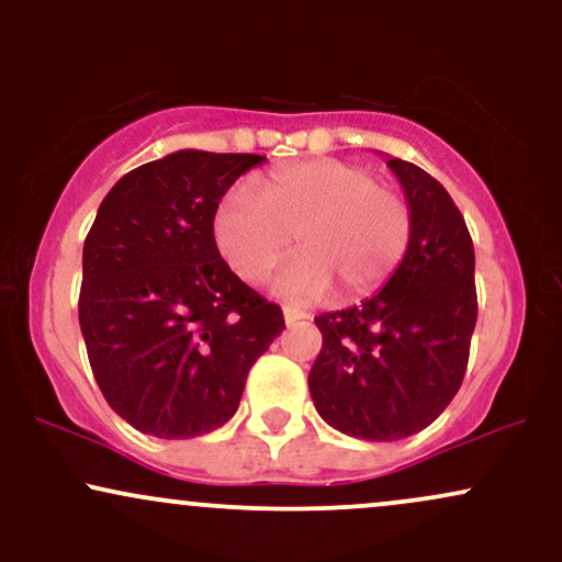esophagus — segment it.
Returning a JSON list of instances; mask_svg holds the SVG:
<instances>
[{
  "label": "esophagus",
  "instance_id": "esophagus-1",
  "mask_svg": "<svg viewBox=\"0 0 562 562\" xmlns=\"http://www.w3.org/2000/svg\"><path fill=\"white\" fill-rule=\"evenodd\" d=\"M282 317H285V325L290 327V325H295V322L308 319V314L299 312V308H293V306H285V308H282Z\"/></svg>",
  "mask_w": 562,
  "mask_h": 562
}]
</instances>
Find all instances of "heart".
I'll return each instance as SVG.
<instances>
[{"label": "heart", "instance_id": "1", "mask_svg": "<svg viewBox=\"0 0 562 562\" xmlns=\"http://www.w3.org/2000/svg\"><path fill=\"white\" fill-rule=\"evenodd\" d=\"M412 229V209L398 192L335 158L277 169L261 179L259 195L232 187L214 214L218 254L245 282L267 280L295 235L301 254L274 282L293 303L322 301L333 282L344 299L378 290L404 261Z\"/></svg>", "mask_w": 562, "mask_h": 562}]
</instances>
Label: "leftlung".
I'll return each instance as SVG.
<instances>
[{
	"instance_id": "left-lung-1",
	"label": "left lung",
	"mask_w": 562,
	"mask_h": 562,
	"mask_svg": "<svg viewBox=\"0 0 562 562\" xmlns=\"http://www.w3.org/2000/svg\"><path fill=\"white\" fill-rule=\"evenodd\" d=\"M412 209V243L372 299L314 317L322 351L308 391L327 425L398 441L447 409L465 378L475 330V254L460 209L420 166L391 158Z\"/></svg>"
}]
</instances>
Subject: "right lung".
I'll list each match as a JSON object with an SVG mask.
<instances>
[{
  "instance_id": "right-lung-1",
  "label": "right lung",
  "mask_w": 562,
  "mask_h": 562,
  "mask_svg": "<svg viewBox=\"0 0 562 562\" xmlns=\"http://www.w3.org/2000/svg\"><path fill=\"white\" fill-rule=\"evenodd\" d=\"M250 153L177 150L128 171L83 243L79 322L115 415L156 438H195L237 412L282 308L227 267L214 240L224 192Z\"/></svg>"
}]
</instances>
